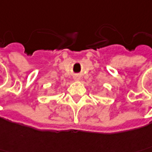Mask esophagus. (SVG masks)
Wrapping results in <instances>:
<instances>
[{"label": "esophagus", "instance_id": "1", "mask_svg": "<svg viewBox=\"0 0 152 152\" xmlns=\"http://www.w3.org/2000/svg\"><path fill=\"white\" fill-rule=\"evenodd\" d=\"M74 79H75L76 81H79V80H80V76H74Z\"/></svg>", "mask_w": 152, "mask_h": 152}]
</instances>
